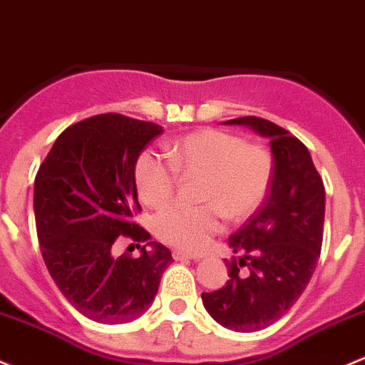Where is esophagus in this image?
I'll return each mask as SVG.
<instances>
[{
	"mask_svg": "<svg viewBox=\"0 0 365 365\" xmlns=\"http://www.w3.org/2000/svg\"><path fill=\"white\" fill-rule=\"evenodd\" d=\"M173 259L175 260H199L201 259V255H197V253L183 252V250H173Z\"/></svg>",
	"mask_w": 365,
	"mask_h": 365,
	"instance_id": "esophagus-1",
	"label": "esophagus"
}]
</instances>
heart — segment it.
I'll return each instance as SVG.
<instances>
[{
    "mask_svg": "<svg viewBox=\"0 0 365 365\" xmlns=\"http://www.w3.org/2000/svg\"><path fill=\"white\" fill-rule=\"evenodd\" d=\"M168 160L145 150L134 164L138 195L148 208H163L175 194L178 176L199 178V206H171L157 215L160 241L182 250H202L220 231V213L241 222L257 212L273 180V157L237 134L202 129L171 141Z\"/></svg>",
    "mask_w": 365,
    "mask_h": 365,
    "instance_id": "1",
    "label": "heart"
}]
</instances>
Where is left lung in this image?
Wrapping results in <instances>:
<instances>
[{"label": "left lung", "instance_id": "8db88e82", "mask_svg": "<svg viewBox=\"0 0 365 365\" xmlns=\"http://www.w3.org/2000/svg\"><path fill=\"white\" fill-rule=\"evenodd\" d=\"M247 125L269 140L274 166L262 206L229 237L240 259L225 260L229 279L202 292L206 312L225 329L253 332L269 327L295 304L317 267L324 240L325 189L304 143L259 117L222 122ZM243 265L249 273L243 277Z\"/></svg>", "mask_w": 365, "mask_h": 365}]
</instances>
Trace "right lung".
I'll return each mask as SVG.
<instances>
[{"instance_id":"obj_1","label":"right lung","mask_w":365,"mask_h":365,"mask_svg":"<svg viewBox=\"0 0 365 365\" xmlns=\"http://www.w3.org/2000/svg\"><path fill=\"white\" fill-rule=\"evenodd\" d=\"M160 133L163 125L153 122L94 115L59 134L34 178L45 266L70 304L99 324L141 317L173 262L171 252L148 241L150 234L133 220L141 212L134 164ZM118 235L148 243L138 259L113 255Z\"/></svg>"}]
</instances>
